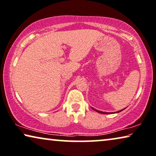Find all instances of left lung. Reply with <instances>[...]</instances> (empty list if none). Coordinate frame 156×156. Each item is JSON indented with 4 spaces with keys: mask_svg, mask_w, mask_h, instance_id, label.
Segmentation results:
<instances>
[{
    "mask_svg": "<svg viewBox=\"0 0 156 156\" xmlns=\"http://www.w3.org/2000/svg\"><path fill=\"white\" fill-rule=\"evenodd\" d=\"M92 109H94L95 111H96V112H99V113H103V114H112V113H117V112H121V111H122L123 110H125V108H124V109H122V110H119V111H117V112H102V111H100V110H96V109H94V108H92Z\"/></svg>",
    "mask_w": 156,
    "mask_h": 156,
    "instance_id": "obj_1",
    "label": "left lung"
}]
</instances>
